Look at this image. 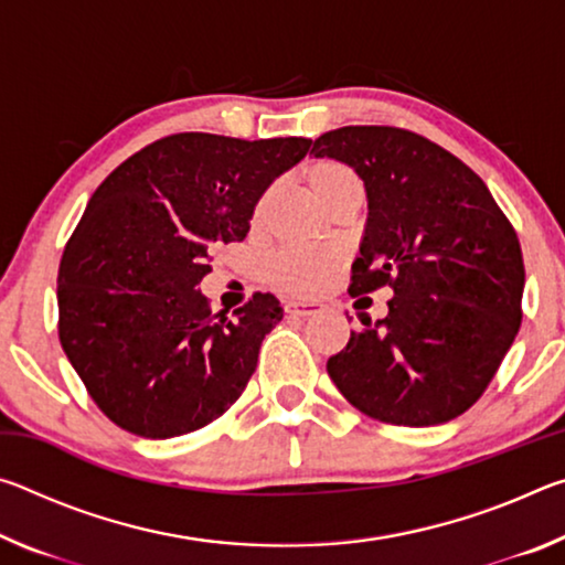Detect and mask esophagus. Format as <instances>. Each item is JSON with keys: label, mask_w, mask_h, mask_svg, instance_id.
I'll use <instances>...</instances> for the list:
<instances>
[{"label": "esophagus", "mask_w": 565, "mask_h": 565, "mask_svg": "<svg viewBox=\"0 0 565 565\" xmlns=\"http://www.w3.org/2000/svg\"><path fill=\"white\" fill-rule=\"evenodd\" d=\"M286 311L291 313V317H313V313L321 311V303H309V301H286Z\"/></svg>", "instance_id": "1"}]
</instances>
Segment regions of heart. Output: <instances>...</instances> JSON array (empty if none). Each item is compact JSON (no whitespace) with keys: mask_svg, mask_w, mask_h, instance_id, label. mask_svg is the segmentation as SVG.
<instances>
[{"mask_svg":"<svg viewBox=\"0 0 565 565\" xmlns=\"http://www.w3.org/2000/svg\"><path fill=\"white\" fill-rule=\"evenodd\" d=\"M351 171L339 164H323L313 171V191H323ZM341 264V252L319 244H286L269 259V279L284 291L317 294L327 286Z\"/></svg>","mask_w":565,"mask_h":565,"instance_id":"b5f03b06","label":"heart"}]
</instances>
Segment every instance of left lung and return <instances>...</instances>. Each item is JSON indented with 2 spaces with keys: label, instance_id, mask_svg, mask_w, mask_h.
Instances as JSON below:
<instances>
[{
  "label": "left lung",
  "instance_id": "8db88e82",
  "mask_svg": "<svg viewBox=\"0 0 565 565\" xmlns=\"http://www.w3.org/2000/svg\"><path fill=\"white\" fill-rule=\"evenodd\" d=\"M313 157L363 179L369 218L349 294L388 286L386 319H363L331 356L333 384L394 426L446 424L471 408L521 327L523 254L489 186L451 151L398 127H341Z\"/></svg>",
  "mask_w": 565,
  "mask_h": 565
}]
</instances>
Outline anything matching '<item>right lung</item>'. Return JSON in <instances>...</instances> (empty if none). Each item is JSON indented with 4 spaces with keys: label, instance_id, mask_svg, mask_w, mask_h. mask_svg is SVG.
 Masks as SVG:
<instances>
[{
    "label": "right lung",
    "instance_id": "add662e5",
    "mask_svg": "<svg viewBox=\"0 0 565 565\" xmlns=\"http://www.w3.org/2000/svg\"><path fill=\"white\" fill-rule=\"evenodd\" d=\"M309 147L301 137L171 134L92 194L60 262V341L124 431L184 436L242 396L281 303L259 291L228 319L196 286L214 246L244 242L256 202Z\"/></svg>",
    "mask_w": 565,
    "mask_h": 565
}]
</instances>
